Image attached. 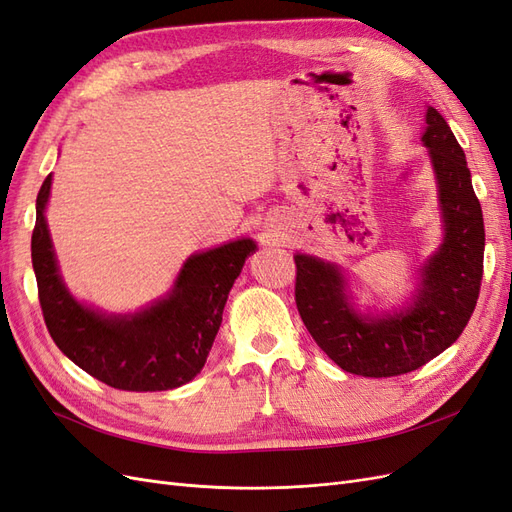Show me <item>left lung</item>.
I'll use <instances>...</instances> for the list:
<instances>
[{"label":"left lung","mask_w":512,"mask_h":512,"mask_svg":"<svg viewBox=\"0 0 512 512\" xmlns=\"http://www.w3.org/2000/svg\"><path fill=\"white\" fill-rule=\"evenodd\" d=\"M425 121L423 143L438 177L446 232L423 267L414 303L389 318H363L350 307L335 265L294 256V301L303 324L329 359L356 376L391 378L423 367L457 342L478 301L485 224L466 153L436 108H427Z\"/></svg>","instance_id":"obj_1"}]
</instances>
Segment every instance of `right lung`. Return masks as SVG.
I'll use <instances>...</instances> for the list:
<instances>
[{"label":"right lung","instance_id":"add662e5","mask_svg":"<svg viewBox=\"0 0 512 512\" xmlns=\"http://www.w3.org/2000/svg\"><path fill=\"white\" fill-rule=\"evenodd\" d=\"M51 175L36 198L32 262L42 316L53 342L89 376L119 391H168L203 369L222 324L228 292L252 239H239L185 262L173 292L134 316H104L72 299L61 282L44 220Z\"/></svg>","mask_w":512,"mask_h":512}]
</instances>
